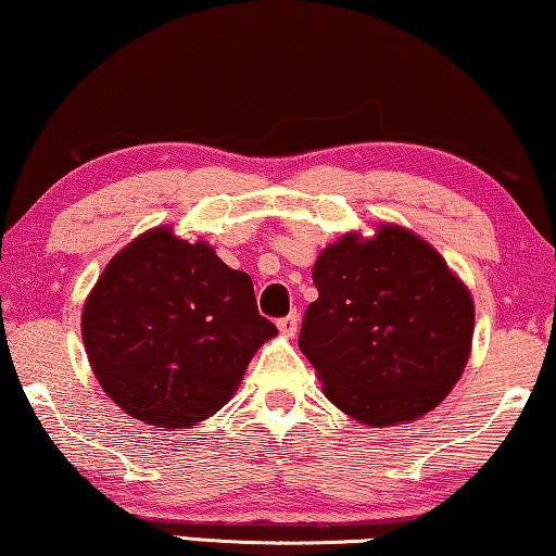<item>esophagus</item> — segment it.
Returning <instances> with one entry per match:
<instances>
[{
  "mask_svg": "<svg viewBox=\"0 0 556 556\" xmlns=\"http://www.w3.org/2000/svg\"><path fill=\"white\" fill-rule=\"evenodd\" d=\"M298 323H300V315L298 313H290L286 317H280L278 320V330L286 334V338H293V334L298 332Z\"/></svg>",
  "mask_w": 556,
  "mask_h": 556,
  "instance_id": "esophagus-1",
  "label": "esophagus"
}]
</instances>
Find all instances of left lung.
I'll return each mask as SVG.
<instances>
[{"mask_svg": "<svg viewBox=\"0 0 556 556\" xmlns=\"http://www.w3.org/2000/svg\"><path fill=\"white\" fill-rule=\"evenodd\" d=\"M317 300L300 352L323 391L367 426H391L439 406L466 369L476 307L429 243L399 226L375 239L342 236L313 268Z\"/></svg>", "mask_w": 556, "mask_h": 556, "instance_id": "obj_1", "label": "left lung"}]
</instances>
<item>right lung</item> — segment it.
<instances>
[{"instance_id":"add662e5","label":"right lung","mask_w":556,"mask_h":556,"mask_svg":"<svg viewBox=\"0 0 556 556\" xmlns=\"http://www.w3.org/2000/svg\"><path fill=\"white\" fill-rule=\"evenodd\" d=\"M273 334L249 273L169 229L142 233L117 253L84 307L100 387L125 414L157 429L216 414Z\"/></svg>"}]
</instances>
